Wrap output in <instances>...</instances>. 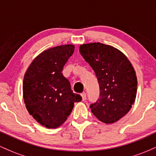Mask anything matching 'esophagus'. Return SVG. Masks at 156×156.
<instances>
[{
	"instance_id": "obj_1",
	"label": "esophagus",
	"mask_w": 156,
	"mask_h": 156,
	"mask_svg": "<svg viewBox=\"0 0 156 156\" xmlns=\"http://www.w3.org/2000/svg\"><path fill=\"white\" fill-rule=\"evenodd\" d=\"M81 96H82V100H83V101H85V100L87 99V93L86 92L82 93Z\"/></svg>"
}]
</instances>
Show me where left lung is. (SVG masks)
Here are the masks:
<instances>
[{
	"mask_svg": "<svg viewBox=\"0 0 156 156\" xmlns=\"http://www.w3.org/2000/svg\"><path fill=\"white\" fill-rule=\"evenodd\" d=\"M79 51L99 83L100 98L90 105L92 114L106 124L115 122L135 101L137 78L133 66L119 50L99 42L82 44Z\"/></svg>",
	"mask_w": 156,
	"mask_h": 156,
	"instance_id": "left-lung-1",
	"label": "left lung"
}]
</instances>
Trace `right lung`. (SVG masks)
<instances>
[{
  "label": "right lung",
  "instance_id": "1",
  "mask_svg": "<svg viewBox=\"0 0 156 156\" xmlns=\"http://www.w3.org/2000/svg\"><path fill=\"white\" fill-rule=\"evenodd\" d=\"M74 49L73 44H66L42 52L25 74L23 92L27 110L48 128L63 124L74 103L82 100L80 94L73 92L69 80L62 73Z\"/></svg>",
  "mask_w": 156,
  "mask_h": 156
}]
</instances>
